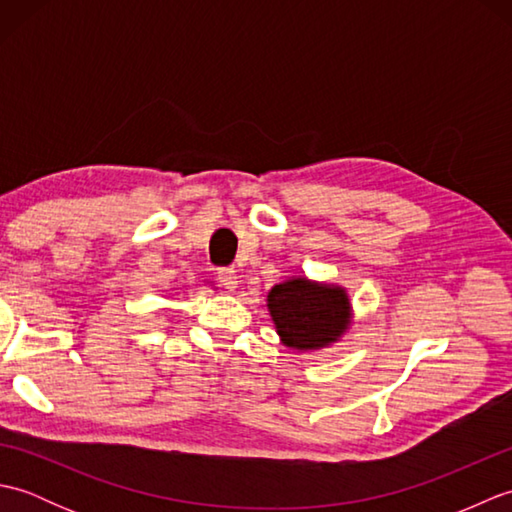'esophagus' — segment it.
<instances>
[{"label": "esophagus", "mask_w": 512, "mask_h": 512, "mask_svg": "<svg viewBox=\"0 0 512 512\" xmlns=\"http://www.w3.org/2000/svg\"><path fill=\"white\" fill-rule=\"evenodd\" d=\"M217 281H220L226 290H235L237 288V273L233 268H220L217 270Z\"/></svg>", "instance_id": "1"}]
</instances>
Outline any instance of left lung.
Listing matches in <instances>:
<instances>
[{"label":"left lung","mask_w":512,"mask_h":512,"mask_svg":"<svg viewBox=\"0 0 512 512\" xmlns=\"http://www.w3.org/2000/svg\"><path fill=\"white\" fill-rule=\"evenodd\" d=\"M268 310L281 341L295 350H321L336 343L352 321L345 288L292 277L268 292Z\"/></svg>","instance_id":"8db88e82"}]
</instances>
